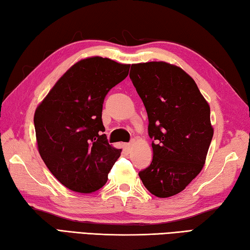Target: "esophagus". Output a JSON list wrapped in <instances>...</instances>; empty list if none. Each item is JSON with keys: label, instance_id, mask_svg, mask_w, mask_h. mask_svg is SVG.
<instances>
[{"label": "esophagus", "instance_id": "34e87169", "mask_svg": "<svg viewBox=\"0 0 250 250\" xmlns=\"http://www.w3.org/2000/svg\"><path fill=\"white\" fill-rule=\"evenodd\" d=\"M124 148H125V150H127V151H130L131 150V148H133V144L131 143H127V144H124Z\"/></svg>", "mask_w": 250, "mask_h": 250}]
</instances>
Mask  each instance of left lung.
Instances as JSON below:
<instances>
[{
  "label": "left lung",
  "mask_w": 250,
  "mask_h": 250,
  "mask_svg": "<svg viewBox=\"0 0 250 250\" xmlns=\"http://www.w3.org/2000/svg\"><path fill=\"white\" fill-rule=\"evenodd\" d=\"M129 77L148 114L153 158L139 172L152 195L167 198L204 167L213 137L210 106L186 72L167 62L133 64Z\"/></svg>",
  "instance_id": "obj_1"
}]
</instances>
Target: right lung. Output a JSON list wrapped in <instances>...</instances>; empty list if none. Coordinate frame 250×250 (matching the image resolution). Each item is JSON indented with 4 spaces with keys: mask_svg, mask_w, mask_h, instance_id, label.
<instances>
[{
    "mask_svg": "<svg viewBox=\"0 0 250 250\" xmlns=\"http://www.w3.org/2000/svg\"><path fill=\"white\" fill-rule=\"evenodd\" d=\"M129 64L92 56L74 64L35 112L42 160L68 189L90 194L104 185L122 150L109 145L102 106L111 89L127 77Z\"/></svg>",
    "mask_w": 250,
    "mask_h": 250,
    "instance_id": "1",
    "label": "right lung"
}]
</instances>
